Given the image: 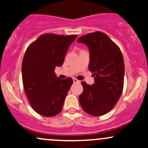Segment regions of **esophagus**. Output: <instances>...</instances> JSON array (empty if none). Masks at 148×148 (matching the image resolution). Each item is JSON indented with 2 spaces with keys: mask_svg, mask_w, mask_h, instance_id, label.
Here are the masks:
<instances>
[{
  "mask_svg": "<svg viewBox=\"0 0 148 148\" xmlns=\"http://www.w3.org/2000/svg\"><path fill=\"white\" fill-rule=\"evenodd\" d=\"M73 82H74V84H79L81 81H79V80H77L76 79H73Z\"/></svg>",
  "mask_w": 148,
  "mask_h": 148,
  "instance_id": "esophagus-1",
  "label": "esophagus"
}]
</instances>
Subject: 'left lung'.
Returning <instances> with one entry per match:
<instances>
[{
	"label": "left lung",
	"mask_w": 148,
	"mask_h": 148,
	"mask_svg": "<svg viewBox=\"0 0 148 148\" xmlns=\"http://www.w3.org/2000/svg\"><path fill=\"white\" fill-rule=\"evenodd\" d=\"M77 42L89 49L88 68L95 84L82 81V94L79 102L84 111L92 116L108 113L115 106L123 93L125 63L119 47L108 35L95 32L80 37Z\"/></svg>",
	"instance_id": "8db88e82"
}]
</instances>
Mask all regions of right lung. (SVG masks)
Returning a JSON list of instances; mask_svg holds the SVG:
<instances>
[{
  "label": "right lung",
  "instance_id": "1",
  "mask_svg": "<svg viewBox=\"0 0 148 148\" xmlns=\"http://www.w3.org/2000/svg\"><path fill=\"white\" fill-rule=\"evenodd\" d=\"M76 37L44 34L25 51L21 66L23 87L32 108L42 116H55L62 111L73 80L60 79L54 69L63 64Z\"/></svg>",
  "mask_w": 148,
  "mask_h": 148
}]
</instances>
